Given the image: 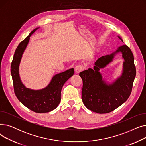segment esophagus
Listing matches in <instances>:
<instances>
[{
    "instance_id": "34e87169",
    "label": "esophagus",
    "mask_w": 146,
    "mask_h": 146,
    "mask_svg": "<svg viewBox=\"0 0 146 146\" xmlns=\"http://www.w3.org/2000/svg\"><path fill=\"white\" fill-rule=\"evenodd\" d=\"M85 68V67H84L82 64H79L78 66H76L75 67V72L76 73H79L83 70V69Z\"/></svg>"
}]
</instances>
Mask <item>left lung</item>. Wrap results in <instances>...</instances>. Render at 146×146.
<instances>
[{
    "label": "left lung",
    "instance_id": "1",
    "mask_svg": "<svg viewBox=\"0 0 146 146\" xmlns=\"http://www.w3.org/2000/svg\"><path fill=\"white\" fill-rule=\"evenodd\" d=\"M119 52H122L125 60L123 72L115 82L106 85L98 70L111 62L114 54ZM95 65L94 69L89 68L79 73L83 80L82 101L88 110L94 112L109 113L124 103L131 93L136 75L133 54L128 46L123 45L111 54L99 57Z\"/></svg>",
    "mask_w": 146,
    "mask_h": 146
}]
</instances>
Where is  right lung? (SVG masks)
<instances>
[{
    "instance_id": "1",
    "label": "right lung",
    "mask_w": 146,
    "mask_h": 146,
    "mask_svg": "<svg viewBox=\"0 0 146 146\" xmlns=\"http://www.w3.org/2000/svg\"><path fill=\"white\" fill-rule=\"evenodd\" d=\"M38 28L34 29L25 40L21 41L15 51L11 66L14 92L18 100L27 108L36 113H45L55 110L61 101V91L65 82L74 74L71 69L56 74L45 88L34 90L26 88L19 75V66L31 36Z\"/></svg>"
}]
</instances>
